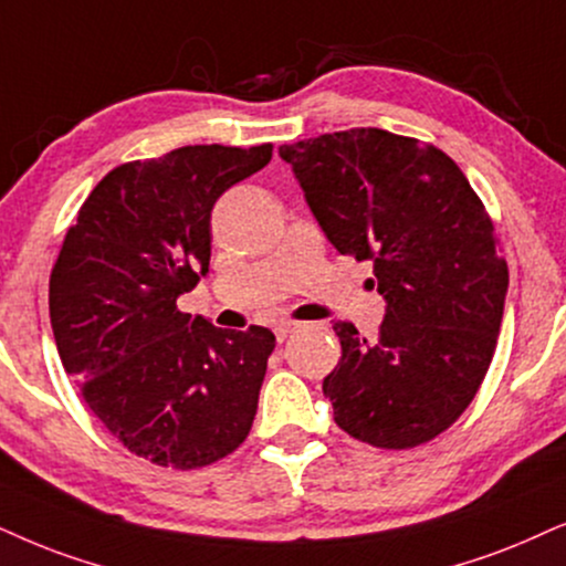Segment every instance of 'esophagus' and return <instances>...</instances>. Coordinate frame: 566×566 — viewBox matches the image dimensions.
I'll return each mask as SVG.
<instances>
[{
	"label": "esophagus",
	"mask_w": 566,
	"mask_h": 566,
	"mask_svg": "<svg viewBox=\"0 0 566 566\" xmlns=\"http://www.w3.org/2000/svg\"><path fill=\"white\" fill-rule=\"evenodd\" d=\"M300 324H297V321H290V318H284V321H279V324L274 326V334H276V342H284V339H287V336L292 334V332H295V328H297Z\"/></svg>",
	"instance_id": "1"
}]
</instances>
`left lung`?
<instances>
[{
    "label": "left lung",
    "mask_w": 566,
    "mask_h": 566,
    "mask_svg": "<svg viewBox=\"0 0 566 566\" xmlns=\"http://www.w3.org/2000/svg\"><path fill=\"white\" fill-rule=\"evenodd\" d=\"M342 255L374 263L376 339L334 324L342 357L324 395L342 431L410 449L447 431L491 366L510 269L462 169L436 146L378 127L279 148Z\"/></svg>",
    "instance_id": "1"
}]
</instances>
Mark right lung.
<instances>
[{
    "label": "right lung",
    "instance_id": "right-lung-1",
    "mask_svg": "<svg viewBox=\"0 0 566 566\" xmlns=\"http://www.w3.org/2000/svg\"><path fill=\"white\" fill-rule=\"evenodd\" d=\"M271 161L253 148L182 146L112 169L77 211L49 279L62 366L133 454L206 468L248 439L274 334L177 311L206 276L211 209Z\"/></svg>",
    "mask_w": 566,
    "mask_h": 566
}]
</instances>
